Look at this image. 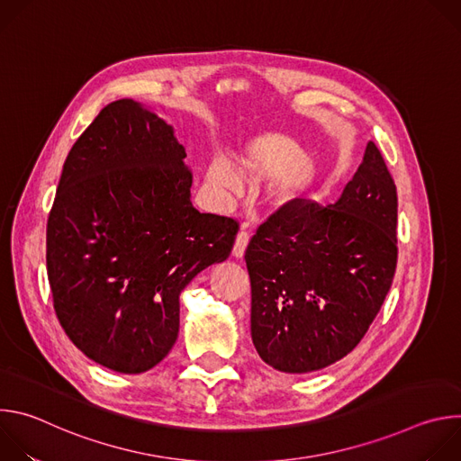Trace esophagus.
<instances>
[{
	"instance_id": "1",
	"label": "esophagus",
	"mask_w": 461,
	"mask_h": 461,
	"mask_svg": "<svg viewBox=\"0 0 461 461\" xmlns=\"http://www.w3.org/2000/svg\"><path fill=\"white\" fill-rule=\"evenodd\" d=\"M248 242H249V233L242 228L239 233H237V239H235V244H233V255L237 258H240L248 248Z\"/></svg>"
}]
</instances>
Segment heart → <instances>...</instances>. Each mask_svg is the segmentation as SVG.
<instances>
[{
    "instance_id": "heart-1",
    "label": "heart",
    "mask_w": 461,
    "mask_h": 461,
    "mask_svg": "<svg viewBox=\"0 0 461 461\" xmlns=\"http://www.w3.org/2000/svg\"><path fill=\"white\" fill-rule=\"evenodd\" d=\"M206 180L210 187H213L219 193H233L239 189V176L231 164L224 158H213L206 171ZM308 189V182L303 175L294 173L286 178L279 180L272 187V196L279 204H294L301 201Z\"/></svg>"
}]
</instances>
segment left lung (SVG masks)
<instances>
[{
    "mask_svg": "<svg viewBox=\"0 0 461 461\" xmlns=\"http://www.w3.org/2000/svg\"><path fill=\"white\" fill-rule=\"evenodd\" d=\"M398 193L374 142L332 204H285L246 248L251 339L276 370L306 374L365 338L398 265Z\"/></svg>",
    "mask_w": 461,
    "mask_h": 461,
    "instance_id": "obj_1",
    "label": "left lung"
}]
</instances>
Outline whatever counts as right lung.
I'll list each match as a JSON object with an SVG mask.
<instances>
[{
  "label": "right lung",
  "instance_id": "1",
  "mask_svg": "<svg viewBox=\"0 0 461 461\" xmlns=\"http://www.w3.org/2000/svg\"><path fill=\"white\" fill-rule=\"evenodd\" d=\"M173 127L139 102L105 105L65 158L47 221V276L65 334L122 374L158 365L180 292L231 253L237 221L191 204Z\"/></svg>",
  "mask_w": 461,
  "mask_h": 461
}]
</instances>
